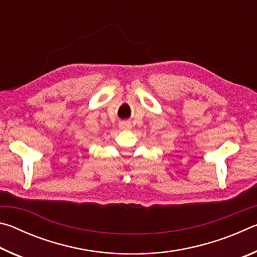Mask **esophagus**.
I'll return each mask as SVG.
<instances>
[{
  "instance_id": "34e87169",
  "label": "esophagus",
  "mask_w": 257,
  "mask_h": 257,
  "mask_svg": "<svg viewBox=\"0 0 257 257\" xmlns=\"http://www.w3.org/2000/svg\"><path fill=\"white\" fill-rule=\"evenodd\" d=\"M119 127H120V129H122V130H128V129L132 128V123H130L129 121H122V122L119 123Z\"/></svg>"
}]
</instances>
